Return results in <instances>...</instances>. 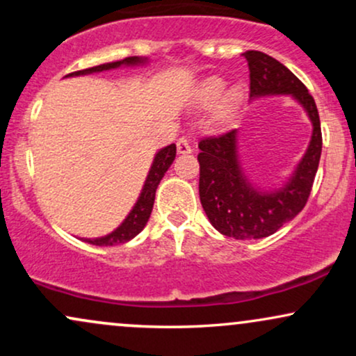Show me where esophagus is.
<instances>
[{
    "instance_id": "esophagus-1",
    "label": "esophagus",
    "mask_w": 356,
    "mask_h": 356,
    "mask_svg": "<svg viewBox=\"0 0 356 356\" xmlns=\"http://www.w3.org/2000/svg\"><path fill=\"white\" fill-rule=\"evenodd\" d=\"M191 152H192L191 142L187 140L186 137L179 138V140H177V154H191Z\"/></svg>"
}]
</instances>
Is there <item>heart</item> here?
I'll list each match as a JSON object with an SVG mask.
<instances>
[{
	"mask_svg": "<svg viewBox=\"0 0 356 356\" xmlns=\"http://www.w3.org/2000/svg\"><path fill=\"white\" fill-rule=\"evenodd\" d=\"M243 85L232 83L226 87V80L219 75H209L202 79L192 93V107L209 110V125L220 130L234 120L243 107Z\"/></svg>",
	"mask_w": 356,
	"mask_h": 356,
	"instance_id": "obj_1",
	"label": "heart"
}]
</instances>
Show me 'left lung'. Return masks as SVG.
I'll list each match as a JSON object with an SVG mask.
<instances>
[{"label": "left lung", "mask_w": 356, "mask_h": 356, "mask_svg": "<svg viewBox=\"0 0 356 356\" xmlns=\"http://www.w3.org/2000/svg\"><path fill=\"white\" fill-rule=\"evenodd\" d=\"M243 55L249 67L251 100L291 95L313 125L305 155L291 175L275 189L257 186L244 172L238 130L199 144V197L206 216L220 234L244 241L268 238L300 214L312 192L323 140L316 104L295 73L263 51L249 50Z\"/></svg>", "instance_id": "left-lung-1"}]
</instances>
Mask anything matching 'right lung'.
<instances>
[{
  "label": "right lung",
  "instance_id": "obj_1",
  "mask_svg": "<svg viewBox=\"0 0 356 356\" xmlns=\"http://www.w3.org/2000/svg\"><path fill=\"white\" fill-rule=\"evenodd\" d=\"M149 63V58L145 56H129V58L118 60V61H110V63L97 65V67L87 68V70H80L75 73H70L67 76H80V75H92V73H100L107 70H115V68L122 67H144ZM175 159V144H170L164 147V149L159 150L155 154L152 165H150L149 174H147L144 187H142L140 194H138L137 202L134 204V207L130 209L127 218L122 220L120 226L117 229H113L108 234L102 236V238H92L87 239L88 244L93 246H115V244L127 243V241L134 239L136 236L145 227L147 220L150 218V212H152L154 201H155V191H157L159 184H161L164 174L169 170V167L172 165Z\"/></svg>",
  "mask_w": 356,
  "mask_h": 356
}]
</instances>
